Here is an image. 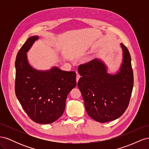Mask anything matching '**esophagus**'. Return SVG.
I'll return each instance as SVG.
<instances>
[{
    "mask_svg": "<svg viewBox=\"0 0 149 149\" xmlns=\"http://www.w3.org/2000/svg\"><path fill=\"white\" fill-rule=\"evenodd\" d=\"M79 78H80V75L77 73V75H76V82L78 83V80H79Z\"/></svg>",
    "mask_w": 149,
    "mask_h": 149,
    "instance_id": "34e87169",
    "label": "esophagus"
}]
</instances>
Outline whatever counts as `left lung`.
<instances>
[{"mask_svg":"<svg viewBox=\"0 0 149 149\" xmlns=\"http://www.w3.org/2000/svg\"><path fill=\"white\" fill-rule=\"evenodd\" d=\"M120 45L123 60L116 74H108L104 63L97 59L78 67L81 77L78 86L86 110L92 119L100 123L119 118L127 109L131 97L134 85L131 58L127 47L123 43Z\"/></svg>","mask_w":149,"mask_h":149,"instance_id":"obj_1","label":"left lung"}]
</instances>
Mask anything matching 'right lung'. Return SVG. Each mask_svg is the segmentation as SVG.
I'll use <instances>...</instances> for the list:
<instances>
[{
    "mask_svg": "<svg viewBox=\"0 0 149 149\" xmlns=\"http://www.w3.org/2000/svg\"><path fill=\"white\" fill-rule=\"evenodd\" d=\"M38 38V36L30 37L17 53L15 91L29 118L35 123L48 124L64 112L68 94L76 86V74L57 67L48 71L33 68L28 63L26 52Z\"/></svg>",
    "mask_w": 149,
    "mask_h": 149,
    "instance_id": "1",
    "label": "right lung"
}]
</instances>
